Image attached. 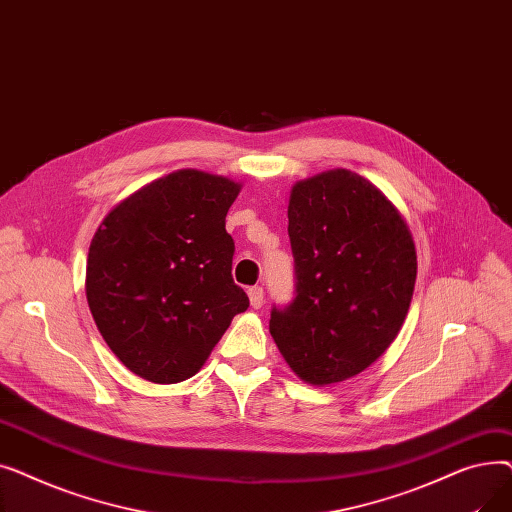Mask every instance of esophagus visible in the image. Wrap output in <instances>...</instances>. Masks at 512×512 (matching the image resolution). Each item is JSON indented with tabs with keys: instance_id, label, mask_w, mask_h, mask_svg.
I'll return each mask as SVG.
<instances>
[{
	"instance_id": "esophagus-1",
	"label": "esophagus",
	"mask_w": 512,
	"mask_h": 512,
	"mask_svg": "<svg viewBox=\"0 0 512 512\" xmlns=\"http://www.w3.org/2000/svg\"><path fill=\"white\" fill-rule=\"evenodd\" d=\"M249 301H251L253 309H261V305H263V288L261 286L249 288Z\"/></svg>"
}]
</instances>
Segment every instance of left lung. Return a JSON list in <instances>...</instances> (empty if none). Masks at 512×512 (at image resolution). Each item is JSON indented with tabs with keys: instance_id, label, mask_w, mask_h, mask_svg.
Here are the masks:
<instances>
[{
	"instance_id": "8db88e82",
	"label": "left lung",
	"mask_w": 512,
	"mask_h": 512,
	"mask_svg": "<svg viewBox=\"0 0 512 512\" xmlns=\"http://www.w3.org/2000/svg\"><path fill=\"white\" fill-rule=\"evenodd\" d=\"M294 299L270 332L301 380L334 384L369 367L396 338L417 278L398 209L363 176L330 170L294 184L288 203Z\"/></svg>"
}]
</instances>
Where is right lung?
<instances>
[{
  "label": "right lung",
  "instance_id": "obj_1",
  "mask_svg": "<svg viewBox=\"0 0 512 512\" xmlns=\"http://www.w3.org/2000/svg\"><path fill=\"white\" fill-rule=\"evenodd\" d=\"M240 184L199 170L159 178L107 213L87 259V301L114 355L141 378L195 375L249 297L232 280L226 213Z\"/></svg>",
  "mask_w": 512,
  "mask_h": 512
}]
</instances>
